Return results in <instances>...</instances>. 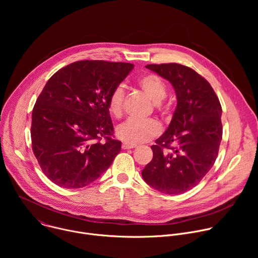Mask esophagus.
Wrapping results in <instances>:
<instances>
[{
	"label": "esophagus",
	"mask_w": 258,
	"mask_h": 258,
	"mask_svg": "<svg viewBox=\"0 0 258 258\" xmlns=\"http://www.w3.org/2000/svg\"><path fill=\"white\" fill-rule=\"evenodd\" d=\"M121 147H122V149H134V148H136L137 147V145H131V144H126V143H123L122 145H121Z\"/></svg>",
	"instance_id": "34e87169"
}]
</instances>
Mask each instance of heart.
I'll use <instances>...</instances> for the list:
<instances>
[{
    "mask_svg": "<svg viewBox=\"0 0 258 258\" xmlns=\"http://www.w3.org/2000/svg\"><path fill=\"white\" fill-rule=\"evenodd\" d=\"M139 86L155 104H159L166 96L165 83L160 77L154 75V73H148V75H145L140 78ZM124 95V88L122 85H119L109 96L108 109L110 113L115 117H118L121 114ZM160 132V124L153 119L145 121L128 119L119 124L116 128L117 137L124 143L131 145L150 141L151 139L157 137Z\"/></svg>",
    "mask_w": 258,
    "mask_h": 258,
    "instance_id": "heart-1",
    "label": "heart"
}]
</instances>
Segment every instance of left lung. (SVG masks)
<instances>
[{"instance_id":"8db88e82","label":"left lung","mask_w":258,"mask_h":258,"mask_svg":"<svg viewBox=\"0 0 258 258\" xmlns=\"http://www.w3.org/2000/svg\"><path fill=\"white\" fill-rule=\"evenodd\" d=\"M173 87L177 104L165 133L151 146L142 176L155 190L175 195L197 186L213 166L223 137L222 106L210 84L188 66L150 64Z\"/></svg>"}]
</instances>
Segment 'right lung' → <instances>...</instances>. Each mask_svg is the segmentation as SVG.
Returning <instances> with one entry per match:
<instances>
[{
    "instance_id": "obj_1",
    "label": "right lung",
    "mask_w": 258,
    "mask_h": 258,
    "mask_svg": "<svg viewBox=\"0 0 258 258\" xmlns=\"http://www.w3.org/2000/svg\"><path fill=\"white\" fill-rule=\"evenodd\" d=\"M133 69L131 63L78 61L46 84L32 110L31 143L43 172L57 186L90 185L120 152L121 142L111 138L108 99Z\"/></svg>"
}]
</instances>
